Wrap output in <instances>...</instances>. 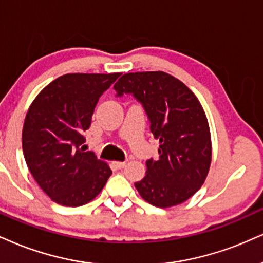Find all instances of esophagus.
<instances>
[{
	"mask_svg": "<svg viewBox=\"0 0 263 263\" xmlns=\"http://www.w3.org/2000/svg\"><path fill=\"white\" fill-rule=\"evenodd\" d=\"M125 162H113V166H115L117 170H122V168L125 167Z\"/></svg>",
	"mask_w": 263,
	"mask_h": 263,
	"instance_id": "34e87169",
	"label": "esophagus"
}]
</instances>
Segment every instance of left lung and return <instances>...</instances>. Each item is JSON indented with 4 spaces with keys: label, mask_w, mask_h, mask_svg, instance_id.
I'll return each instance as SVG.
<instances>
[{
    "label": "left lung",
    "mask_w": 263,
    "mask_h": 263,
    "mask_svg": "<svg viewBox=\"0 0 263 263\" xmlns=\"http://www.w3.org/2000/svg\"><path fill=\"white\" fill-rule=\"evenodd\" d=\"M113 89L141 103L150 130L160 141L157 160L146 161V176L134 185L151 205L166 209L190 199L209 173L212 146L205 111L194 92L164 72L126 73Z\"/></svg>",
    "instance_id": "left-lung-1"
}]
</instances>
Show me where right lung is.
<instances>
[{
    "mask_svg": "<svg viewBox=\"0 0 263 263\" xmlns=\"http://www.w3.org/2000/svg\"><path fill=\"white\" fill-rule=\"evenodd\" d=\"M121 73H70L54 79L29 107L23 154L39 186L62 206L85 205L99 195L112 171L84 150L100 96Z\"/></svg>",
    "mask_w": 263,
    "mask_h": 263,
    "instance_id": "add662e5",
    "label": "right lung"
}]
</instances>
